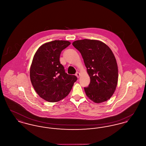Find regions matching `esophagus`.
I'll use <instances>...</instances> for the list:
<instances>
[{
	"mask_svg": "<svg viewBox=\"0 0 146 146\" xmlns=\"http://www.w3.org/2000/svg\"><path fill=\"white\" fill-rule=\"evenodd\" d=\"M76 77L78 78L80 76V73H79V72H76Z\"/></svg>",
	"mask_w": 146,
	"mask_h": 146,
	"instance_id": "obj_1",
	"label": "esophagus"
}]
</instances>
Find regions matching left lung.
Listing matches in <instances>:
<instances>
[{"mask_svg":"<svg viewBox=\"0 0 146 146\" xmlns=\"http://www.w3.org/2000/svg\"><path fill=\"white\" fill-rule=\"evenodd\" d=\"M72 45L81 54L90 83L84 88L88 97L95 103L109 100L115 90L118 69L115 56L104 42L90 39L78 40Z\"/></svg>","mask_w":146,"mask_h":146,"instance_id":"1","label":"left lung"}]
</instances>
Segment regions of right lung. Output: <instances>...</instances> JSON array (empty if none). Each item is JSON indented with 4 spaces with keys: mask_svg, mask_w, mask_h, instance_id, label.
<instances>
[{
    "mask_svg": "<svg viewBox=\"0 0 146 146\" xmlns=\"http://www.w3.org/2000/svg\"><path fill=\"white\" fill-rule=\"evenodd\" d=\"M70 42L54 40L42 44L35 52L30 68V78L36 92L50 102L66 97L77 80L76 76L65 72L60 56Z\"/></svg>",
    "mask_w": 146,
    "mask_h": 146,
    "instance_id": "obj_1",
    "label": "right lung"
}]
</instances>
